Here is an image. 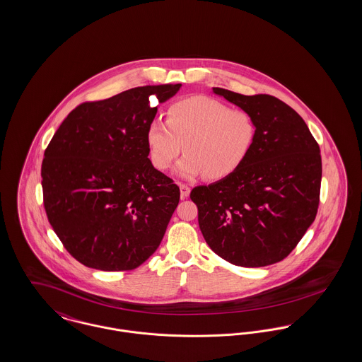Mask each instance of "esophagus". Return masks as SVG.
<instances>
[{
  "label": "esophagus",
  "instance_id": "34e87169",
  "mask_svg": "<svg viewBox=\"0 0 362 362\" xmlns=\"http://www.w3.org/2000/svg\"><path fill=\"white\" fill-rule=\"evenodd\" d=\"M179 187H180V198L186 199L190 195V187L185 183H179Z\"/></svg>",
  "mask_w": 362,
  "mask_h": 362
}]
</instances>
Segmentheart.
<instances>
[{
  "label": "heart",
  "mask_w": 362,
  "mask_h": 362,
  "mask_svg": "<svg viewBox=\"0 0 362 362\" xmlns=\"http://www.w3.org/2000/svg\"><path fill=\"white\" fill-rule=\"evenodd\" d=\"M256 140L250 112L230 109L208 96H189L169 106L167 121L156 118L147 127L146 141L153 165L167 170L185 148L177 172L221 180L244 165Z\"/></svg>",
  "instance_id": "1"
}]
</instances>
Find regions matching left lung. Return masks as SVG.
<instances>
[{
	"instance_id": "1",
	"label": "left lung",
	"mask_w": 362,
	"mask_h": 362,
	"mask_svg": "<svg viewBox=\"0 0 362 362\" xmlns=\"http://www.w3.org/2000/svg\"><path fill=\"white\" fill-rule=\"evenodd\" d=\"M214 92L250 112L256 140L237 172L192 190L199 230L209 248L231 264H274L295 250L315 219L320 146L303 118L277 98Z\"/></svg>"
}]
</instances>
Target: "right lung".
Segmentation results:
<instances>
[{
    "instance_id": "right-lung-1",
    "label": "right lung",
    "mask_w": 362,
    "mask_h": 362,
    "mask_svg": "<svg viewBox=\"0 0 362 362\" xmlns=\"http://www.w3.org/2000/svg\"><path fill=\"white\" fill-rule=\"evenodd\" d=\"M182 83L147 85L70 112L41 165L44 208L56 235L83 266L139 267L163 241L180 190L148 160L146 134Z\"/></svg>"
}]
</instances>
